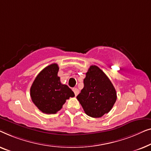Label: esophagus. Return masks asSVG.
<instances>
[{"label": "esophagus", "mask_w": 151, "mask_h": 151, "mask_svg": "<svg viewBox=\"0 0 151 151\" xmlns=\"http://www.w3.org/2000/svg\"><path fill=\"white\" fill-rule=\"evenodd\" d=\"M73 90L74 93H75V96H77L78 93H79V91H78V89H77V88H73Z\"/></svg>", "instance_id": "esophagus-1"}]
</instances>
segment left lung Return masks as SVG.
I'll use <instances>...</instances> for the list:
<instances>
[{"label": "left lung", "instance_id": "left-lung-1", "mask_svg": "<svg viewBox=\"0 0 151 151\" xmlns=\"http://www.w3.org/2000/svg\"><path fill=\"white\" fill-rule=\"evenodd\" d=\"M84 87L76 99L87 115L101 118L112 109L117 95L115 88L103 71L91 65L83 80Z\"/></svg>", "mask_w": 151, "mask_h": 151}]
</instances>
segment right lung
Here are the masks:
<instances>
[{
	"mask_svg": "<svg viewBox=\"0 0 151 151\" xmlns=\"http://www.w3.org/2000/svg\"><path fill=\"white\" fill-rule=\"evenodd\" d=\"M58 71L57 63L48 65L38 74L31 87L33 103L44 114H56L67 99L75 96L73 90L61 83Z\"/></svg>",
	"mask_w": 151,
	"mask_h": 151,
	"instance_id": "add662e5",
	"label": "right lung"
}]
</instances>
